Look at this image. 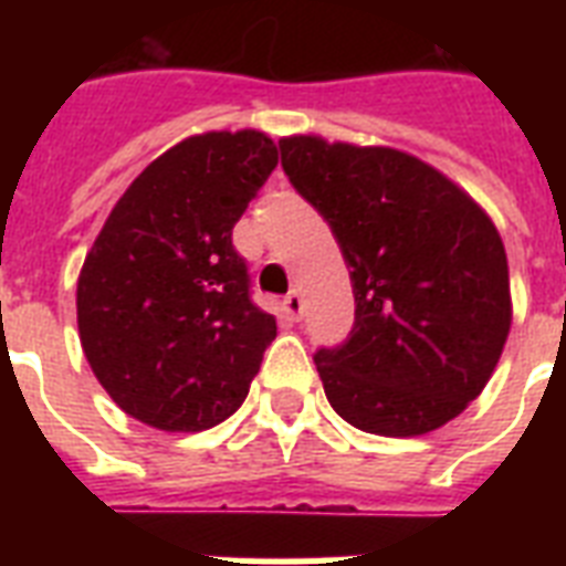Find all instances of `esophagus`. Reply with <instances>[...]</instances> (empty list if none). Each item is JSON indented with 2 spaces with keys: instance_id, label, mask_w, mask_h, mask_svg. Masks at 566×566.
Instances as JSON below:
<instances>
[{
  "instance_id": "1",
  "label": "esophagus",
  "mask_w": 566,
  "mask_h": 566,
  "mask_svg": "<svg viewBox=\"0 0 566 566\" xmlns=\"http://www.w3.org/2000/svg\"><path fill=\"white\" fill-rule=\"evenodd\" d=\"M284 311L291 314L293 319H300L302 317V308H305V300H302V293L300 291H291L287 296H284Z\"/></svg>"
}]
</instances>
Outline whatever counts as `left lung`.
Masks as SVG:
<instances>
[{
	"label": "left lung",
	"instance_id": "obj_1",
	"mask_svg": "<svg viewBox=\"0 0 566 566\" xmlns=\"http://www.w3.org/2000/svg\"><path fill=\"white\" fill-rule=\"evenodd\" d=\"M279 149L353 266V332L314 353L332 408L385 438L458 417L488 385L511 328L500 231L413 155L305 135Z\"/></svg>",
	"mask_w": 566,
	"mask_h": 566
}]
</instances>
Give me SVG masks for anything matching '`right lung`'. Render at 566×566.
I'll return each mask as SVG.
<instances>
[{
    "mask_svg": "<svg viewBox=\"0 0 566 566\" xmlns=\"http://www.w3.org/2000/svg\"><path fill=\"white\" fill-rule=\"evenodd\" d=\"M279 164L261 132L172 146L119 196L78 275L91 370L135 420L202 431L238 411L273 344L231 229Z\"/></svg>",
    "mask_w": 566,
    "mask_h": 566,
    "instance_id": "add662e5",
    "label": "right lung"
}]
</instances>
